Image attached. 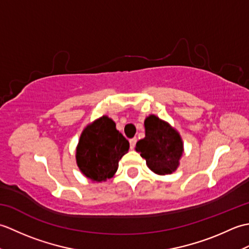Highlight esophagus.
Listing matches in <instances>:
<instances>
[{"mask_svg": "<svg viewBox=\"0 0 249 249\" xmlns=\"http://www.w3.org/2000/svg\"><path fill=\"white\" fill-rule=\"evenodd\" d=\"M136 142H137V139H136V138H133V139H130V140H129V145H130V150H134V149H135Z\"/></svg>", "mask_w": 249, "mask_h": 249, "instance_id": "1", "label": "esophagus"}]
</instances>
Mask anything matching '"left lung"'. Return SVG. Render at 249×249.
<instances>
[{
  "mask_svg": "<svg viewBox=\"0 0 249 249\" xmlns=\"http://www.w3.org/2000/svg\"><path fill=\"white\" fill-rule=\"evenodd\" d=\"M145 137L136 144V150L146 165L157 174H170L177 170L183 154V142L178 133L155 115L144 121Z\"/></svg>",
  "mask_w": 249,
  "mask_h": 249,
  "instance_id": "1",
  "label": "left lung"
}]
</instances>
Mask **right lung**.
Returning <instances> with one entry per match:
<instances>
[{
    "mask_svg": "<svg viewBox=\"0 0 249 249\" xmlns=\"http://www.w3.org/2000/svg\"><path fill=\"white\" fill-rule=\"evenodd\" d=\"M129 150V142L115 128V123L103 116L87 126L77 147V165L92 181L102 182L112 178L119 160Z\"/></svg>",
    "mask_w": 249,
    "mask_h": 249,
    "instance_id": "add662e5",
    "label": "right lung"
}]
</instances>
